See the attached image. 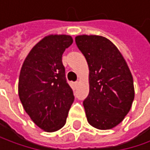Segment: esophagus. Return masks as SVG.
<instances>
[{
  "instance_id": "1",
  "label": "esophagus",
  "mask_w": 150,
  "mask_h": 150,
  "mask_svg": "<svg viewBox=\"0 0 150 150\" xmlns=\"http://www.w3.org/2000/svg\"><path fill=\"white\" fill-rule=\"evenodd\" d=\"M77 85H78V82H74V83H73V88H74V89H76V88H77Z\"/></svg>"
}]
</instances>
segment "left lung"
<instances>
[{
	"instance_id": "1",
	"label": "left lung",
	"mask_w": 150,
	"mask_h": 150,
	"mask_svg": "<svg viewBox=\"0 0 150 150\" xmlns=\"http://www.w3.org/2000/svg\"><path fill=\"white\" fill-rule=\"evenodd\" d=\"M78 49L89 67L90 91L83 100L88 123L100 130L112 129L128 114L134 100L132 73L119 50L100 35H78Z\"/></svg>"
}]
</instances>
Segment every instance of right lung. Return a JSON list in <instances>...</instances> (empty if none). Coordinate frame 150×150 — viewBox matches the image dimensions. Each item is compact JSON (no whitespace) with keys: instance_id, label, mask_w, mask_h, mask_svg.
<instances>
[{"instance_id":"obj_1","label":"right lung","mask_w":150,"mask_h":150,"mask_svg":"<svg viewBox=\"0 0 150 150\" xmlns=\"http://www.w3.org/2000/svg\"><path fill=\"white\" fill-rule=\"evenodd\" d=\"M72 43L70 35L45 36L30 50L20 70V101L30 118L45 132L65 125L74 100L62 63L63 52Z\"/></svg>"}]
</instances>
